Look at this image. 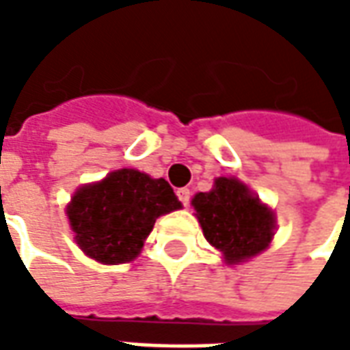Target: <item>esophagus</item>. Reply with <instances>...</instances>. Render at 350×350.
<instances>
[{
	"label": "esophagus",
	"mask_w": 350,
	"mask_h": 350,
	"mask_svg": "<svg viewBox=\"0 0 350 350\" xmlns=\"http://www.w3.org/2000/svg\"><path fill=\"white\" fill-rule=\"evenodd\" d=\"M176 195H178V200H180V202H182L183 206L189 204L191 191L187 189V187H182V189H178V191H176Z\"/></svg>",
	"instance_id": "esophagus-1"
}]
</instances>
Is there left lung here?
Listing matches in <instances>:
<instances>
[{
    "mask_svg": "<svg viewBox=\"0 0 350 350\" xmlns=\"http://www.w3.org/2000/svg\"><path fill=\"white\" fill-rule=\"evenodd\" d=\"M208 242L230 264L264 251L275 228L273 213L236 178H217L210 193L193 198Z\"/></svg>",
    "mask_w": 350,
    "mask_h": 350,
    "instance_id": "1",
    "label": "left lung"
}]
</instances>
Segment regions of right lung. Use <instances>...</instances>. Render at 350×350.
<instances>
[{"label": "right lung", "instance_id": "1", "mask_svg": "<svg viewBox=\"0 0 350 350\" xmlns=\"http://www.w3.org/2000/svg\"><path fill=\"white\" fill-rule=\"evenodd\" d=\"M178 208L182 204L167 180L122 168L103 182L80 187L67 215L75 240L88 257L120 264L140 253L159 215Z\"/></svg>", "mask_w": 350, "mask_h": 350}]
</instances>
